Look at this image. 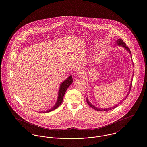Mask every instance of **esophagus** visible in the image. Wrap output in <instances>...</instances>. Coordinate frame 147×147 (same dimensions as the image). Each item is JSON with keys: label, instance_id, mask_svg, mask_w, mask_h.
Returning a JSON list of instances; mask_svg holds the SVG:
<instances>
[{"label": "esophagus", "instance_id": "34e87169", "mask_svg": "<svg viewBox=\"0 0 147 147\" xmlns=\"http://www.w3.org/2000/svg\"><path fill=\"white\" fill-rule=\"evenodd\" d=\"M85 76V73L84 72V71H79L78 73V76L79 78H82L83 76Z\"/></svg>", "mask_w": 147, "mask_h": 147}]
</instances>
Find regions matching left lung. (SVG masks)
Wrapping results in <instances>:
<instances>
[{"instance_id":"8db88e82","label":"left lung","mask_w":147,"mask_h":147,"mask_svg":"<svg viewBox=\"0 0 147 147\" xmlns=\"http://www.w3.org/2000/svg\"><path fill=\"white\" fill-rule=\"evenodd\" d=\"M116 42H117V45L122 46V47H125V48L127 51H129V52L130 53V54H131V51H130V50H129V47L126 46V44L123 42V40L121 39H119L117 40ZM132 81H131V82L130 87H129V91L128 94H127V96L126 97V98H127V96L129 94L130 90H131V87H132ZM123 100H124V99H123ZM86 102H87V103H88V105L90 106L91 107H92V108H94V109H96V110L98 111H105H105H109V110H112L113 109H114L115 108L117 107V106H119V105H120V104L123 102V101L121 100L119 103H118V104H117V105H115V106H114V107H111V108H109L102 109V108H97V107H95V106H93L92 104H91V103L89 102V101H88V98H87V100H86Z\"/></svg>"}]
</instances>
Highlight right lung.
I'll use <instances>...</instances> for the list:
<instances>
[{"instance_id": "right-lung-1", "label": "right lung", "mask_w": 147, "mask_h": 147, "mask_svg": "<svg viewBox=\"0 0 147 147\" xmlns=\"http://www.w3.org/2000/svg\"><path fill=\"white\" fill-rule=\"evenodd\" d=\"M72 82H73V78H72L71 76H70L65 81H64L61 84L59 90L58 99H57V101L55 105V106H53L51 109H49V111H45L43 113H48V112H51L53 110L56 109L57 108H58L59 106H60V105L62 103V102L63 101V96L65 95L66 90H67V88H68V87L71 85ZM40 112H39V113ZM41 112H41L40 113H41Z\"/></svg>"}]
</instances>
